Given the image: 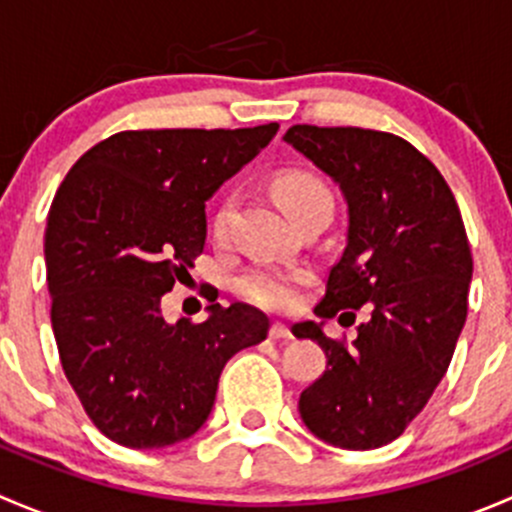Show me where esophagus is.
<instances>
[{
  "mask_svg": "<svg viewBox=\"0 0 512 512\" xmlns=\"http://www.w3.org/2000/svg\"><path fill=\"white\" fill-rule=\"evenodd\" d=\"M270 339H275V342H289V339H292V332H289L287 324L275 322L270 327Z\"/></svg>",
  "mask_w": 512,
  "mask_h": 512,
  "instance_id": "esophagus-1",
  "label": "esophagus"
}]
</instances>
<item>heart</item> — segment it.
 Wrapping results in <instances>:
<instances>
[{
  "mask_svg": "<svg viewBox=\"0 0 512 512\" xmlns=\"http://www.w3.org/2000/svg\"><path fill=\"white\" fill-rule=\"evenodd\" d=\"M272 193L280 200L282 208L287 210V215L292 218L294 213H299L307 205L319 203V200H327L332 203V193H329L327 185L312 173H302V170H289V173L277 175L275 183H272ZM232 218V200H225L218 210H215L213 220H210V230L215 237H223L230 227ZM307 282V272L302 270H285V267L275 265H260L255 270H250L247 275H242V280L237 282L240 294L245 299H250L252 304H260L265 309H289L297 304L299 287Z\"/></svg>",
  "mask_w": 512,
  "mask_h": 512,
  "instance_id": "1",
  "label": "heart"
}]
</instances>
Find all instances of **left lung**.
Here are the masks:
<instances>
[{"instance_id": "8db88e82", "label": "left lung", "mask_w": 512, "mask_h": 512, "mask_svg": "<svg viewBox=\"0 0 512 512\" xmlns=\"http://www.w3.org/2000/svg\"><path fill=\"white\" fill-rule=\"evenodd\" d=\"M285 141L347 200V247L314 314L349 308L347 327L364 309L352 344L329 339L324 322L292 327L327 356L299 416L329 446H386L428 404L466 324L473 257L461 210L436 165L394 133L302 123Z\"/></svg>"}]
</instances>
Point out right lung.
Instances as JSON below:
<instances>
[{"instance_id":"add662e5","label":"right lung","mask_w":512,"mask_h":512,"mask_svg":"<svg viewBox=\"0 0 512 512\" xmlns=\"http://www.w3.org/2000/svg\"><path fill=\"white\" fill-rule=\"evenodd\" d=\"M277 128L121 131L56 190L44 235L51 327L66 379L111 441L165 448L193 436L227 359L267 337L270 319L250 304H210L205 322L170 324L160 297L203 252L205 200Z\"/></svg>"}]
</instances>
